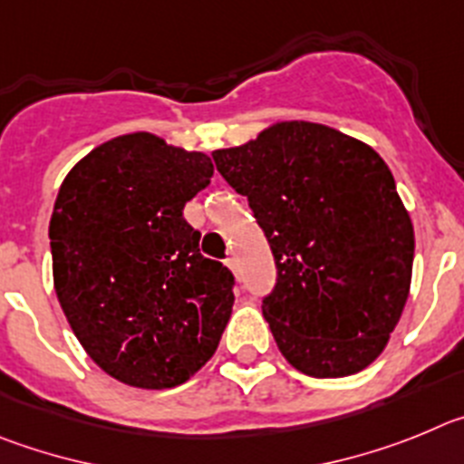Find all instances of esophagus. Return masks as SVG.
I'll return each mask as SVG.
<instances>
[{
    "instance_id": "1",
    "label": "esophagus",
    "mask_w": 464,
    "mask_h": 464,
    "mask_svg": "<svg viewBox=\"0 0 464 464\" xmlns=\"http://www.w3.org/2000/svg\"><path fill=\"white\" fill-rule=\"evenodd\" d=\"M227 266L233 270V275H237V261H236V258H227Z\"/></svg>"
}]
</instances>
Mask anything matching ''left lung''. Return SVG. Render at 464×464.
<instances>
[{
	"mask_svg": "<svg viewBox=\"0 0 464 464\" xmlns=\"http://www.w3.org/2000/svg\"><path fill=\"white\" fill-rule=\"evenodd\" d=\"M212 160L273 249L277 284L263 316L282 356L316 379L365 370L398 325L414 266V227L386 161L303 120Z\"/></svg>",
	"mask_w": 464,
	"mask_h": 464,
	"instance_id": "8db88e82",
	"label": "left lung"
}]
</instances>
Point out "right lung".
<instances>
[{"label": "right lung", "mask_w": 464, "mask_h": 464, "mask_svg": "<svg viewBox=\"0 0 464 464\" xmlns=\"http://www.w3.org/2000/svg\"><path fill=\"white\" fill-rule=\"evenodd\" d=\"M212 161L154 133L106 140L64 178L50 217L55 294L87 356L136 388L185 383L231 319L233 275L182 217Z\"/></svg>", "instance_id": "1"}]
</instances>
